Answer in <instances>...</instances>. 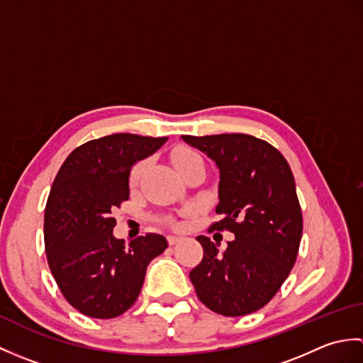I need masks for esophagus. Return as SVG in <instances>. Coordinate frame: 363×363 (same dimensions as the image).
Returning <instances> with one entry per match:
<instances>
[{
	"label": "esophagus",
	"mask_w": 363,
	"mask_h": 363,
	"mask_svg": "<svg viewBox=\"0 0 363 363\" xmlns=\"http://www.w3.org/2000/svg\"><path fill=\"white\" fill-rule=\"evenodd\" d=\"M167 240H168V243L169 245H176L177 242H179L181 240V237H177V235H168V238H167Z\"/></svg>",
	"instance_id": "1"
}]
</instances>
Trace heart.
I'll list each match as a JSON object with an SVG mask.
<instances>
[{
    "label": "heart",
    "instance_id": "heart-1",
    "mask_svg": "<svg viewBox=\"0 0 363 363\" xmlns=\"http://www.w3.org/2000/svg\"><path fill=\"white\" fill-rule=\"evenodd\" d=\"M199 154H196L195 151H191V150H187V148H181V150H177L174 154H173V162H174V165H176V168L177 167H181L182 164H186V162H189L190 159H195V157H198ZM142 164H138L134 169H133V173H130V182H137V179H138V176H140V173H142Z\"/></svg>",
    "mask_w": 363,
    "mask_h": 363
}]
</instances>
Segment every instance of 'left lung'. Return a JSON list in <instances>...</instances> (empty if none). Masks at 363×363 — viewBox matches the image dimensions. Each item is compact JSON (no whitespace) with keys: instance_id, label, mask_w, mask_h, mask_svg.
<instances>
[{"instance_id":"8db88e82","label":"left lung","mask_w":363,"mask_h":363,"mask_svg":"<svg viewBox=\"0 0 363 363\" xmlns=\"http://www.w3.org/2000/svg\"><path fill=\"white\" fill-rule=\"evenodd\" d=\"M182 140L203 151L220 172L215 212L221 220L211 229L235 235L221 252L209 237H196L204 256L190 281L211 311L243 317L262 309L295 265L303 213L293 173L282 154L257 137L182 135Z\"/></svg>"}]
</instances>
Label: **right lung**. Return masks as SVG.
Returning <instances> with one entry per match:
<instances>
[{"instance_id":"1","label":"right lung","mask_w":363,"mask_h":363,"mask_svg":"<svg viewBox=\"0 0 363 363\" xmlns=\"http://www.w3.org/2000/svg\"><path fill=\"white\" fill-rule=\"evenodd\" d=\"M167 137L112 134L78 146L60 167L45 209V250L65 299L91 318H115L135 303L146 267L167 238L146 234L125 246L112 211L129 198V173Z\"/></svg>"}]
</instances>
